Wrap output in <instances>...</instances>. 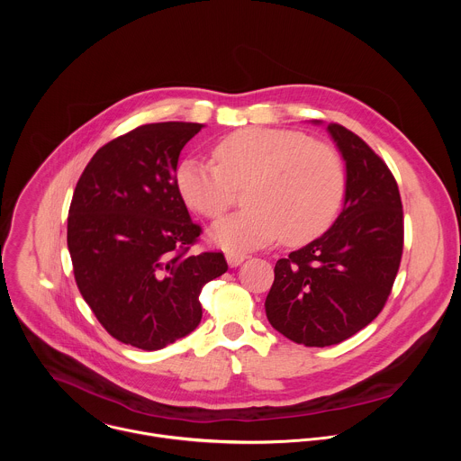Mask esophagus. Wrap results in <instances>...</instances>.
Returning <instances> with one entry per match:
<instances>
[{"mask_svg":"<svg viewBox=\"0 0 461 461\" xmlns=\"http://www.w3.org/2000/svg\"><path fill=\"white\" fill-rule=\"evenodd\" d=\"M244 258H246L244 253H237V251H228V253H226V260H228V265H230L231 268H237L239 265H242Z\"/></svg>","mask_w":461,"mask_h":461,"instance_id":"34e87169","label":"esophagus"}]
</instances>
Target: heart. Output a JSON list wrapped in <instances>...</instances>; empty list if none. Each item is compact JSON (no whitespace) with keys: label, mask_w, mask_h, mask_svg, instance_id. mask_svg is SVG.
Instances as JSON below:
<instances>
[{"label":"heart","mask_w":461,"mask_h":461,"mask_svg":"<svg viewBox=\"0 0 461 461\" xmlns=\"http://www.w3.org/2000/svg\"><path fill=\"white\" fill-rule=\"evenodd\" d=\"M218 160L184 158L175 184L189 208L208 219L222 217L235 203L237 187L249 208L210 230L213 244L240 251L277 237L303 244L319 237L338 217L345 196V167L338 151L312 142L299 131L244 127L213 148Z\"/></svg>","instance_id":"obj_1"}]
</instances>
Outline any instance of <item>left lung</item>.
<instances>
[{
  "instance_id": "obj_1",
  "label": "left lung",
  "mask_w": 461,
  "mask_h": 461,
  "mask_svg": "<svg viewBox=\"0 0 461 461\" xmlns=\"http://www.w3.org/2000/svg\"><path fill=\"white\" fill-rule=\"evenodd\" d=\"M326 131L347 167L343 212L319 239L277 260L265 303L276 330L304 347L338 345L372 322L403 253L396 178L352 131L339 123Z\"/></svg>"
}]
</instances>
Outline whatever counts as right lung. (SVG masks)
Listing matches in <instances>:
<instances>
[{"label": "right lung", "instance_id": "1", "mask_svg": "<svg viewBox=\"0 0 461 461\" xmlns=\"http://www.w3.org/2000/svg\"><path fill=\"white\" fill-rule=\"evenodd\" d=\"M193 122L146 123L100 148L69 208L68 246L78 290L120 343L160 350L203 319V286L226 270L219 251L187 253L201 235L175 171Z\"/></svg>", "mask_w": 461, "mask_h": 461}]
</instances>
